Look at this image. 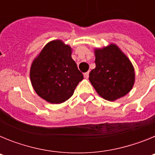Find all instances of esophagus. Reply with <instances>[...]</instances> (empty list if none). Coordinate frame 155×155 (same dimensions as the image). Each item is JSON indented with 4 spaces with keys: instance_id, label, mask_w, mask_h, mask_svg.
I'll use <instances>...</instances> for the list:
<instances>
[{
    "instance_id": "esophagus-1",
    "label": "esophagus",
    "mask_w": 155,
    "mask_h": 155,
    "mask_svg": "<svg viewBox=\"0 0 155 155\" xmlns=\"http://www.w3.org/2000/svg\"><path fill=\"white\" fill-rule=\"evenodd\" d=\"M84 76L85 78H88V77H89V71H87L86 73L84 74Z\"/></svg>"
}]
</instances>
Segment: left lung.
I'll return each mask as SVG.
<instances>
[{"label":"left lung","instance_id":"8db88e82","mask_svg":"<svg viewBox=\"0 0 155 155\" xmlns=\"http://www.w3.org/2000/svg\"><path fill=\"white\" fill-rule=\"evenodd\" d=\"M95 68L89 81L100 96L115 101L128 94L135 81L134 68L128 57L115 44L95 49Z\"/></svg>","mask_w":155,"mask_h":155}]
</instances>
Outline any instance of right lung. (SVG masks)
I'll return each instance as SVG.
<instances>
[{
	"mask_svg": "<svg viewBox=\"0 0 155 155\" xmlns=\"http://www.w3.org/2000/svg\"><path fill=\"white\" fill-rule=\"evenodd\" d=\"M71 53V46L61 40H53L48 42L31 64L32 87L46 102L60 104L67 101L84 78Z\"/></svg>",
	"mask_w": 155,
	"mask_h": 155,
	"instance_id": "right-lung-1",
	"label": "right lung"
}]
</instances>
